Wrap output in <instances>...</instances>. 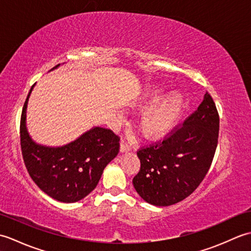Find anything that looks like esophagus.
I'll return each instance as SVG.
<instances>
[{
	"instance_id": "esophagus-1",
	"label": "esophagus",
	"mask_w": 251,
	"mask_h": 251,
	"mask_svg": "<svg viewBox=\"0 0 251 251\" xmlns=\"http://www.w3.org/2000/svg\"><path fill=\"white\" fill-rule=\"evenodd\" d=\"M121 152H127L131 150V146L128 145L125 140H121Z\"/></svg>"
}]
</instances>
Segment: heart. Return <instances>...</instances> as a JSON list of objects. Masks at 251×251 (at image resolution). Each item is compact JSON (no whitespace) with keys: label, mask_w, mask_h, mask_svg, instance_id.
Listing matches in <instances>:
<instances>
[{"label":"heart","mask_w":251,"mask_h":251,"mask_svg":"<svg viewBox=\"0 0 251 251\" xmlns=\"http://www.w3.org/2000/svg\"><path fill=\"white\" fill-rule=\"evenodd\" d=\"M149 101L153 102L156 94L151 93L148 96ZM183 106V98L178 93L169 95L149 110L140 121L139 128L146 138H156L166 134L178 121Z\"/></svg>","instance_id":"1"}]
</instances>
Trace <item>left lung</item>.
Listing matches in <instances>:
<instances>
[{"label": "left lung", "instance_id": "8db88e82", "mask_svg": "<svg viewBox=\"0 0 251 251\" xmlns=\"http://www.w3.org/2000/svg\"><path fill=\"white\" fill-rule=\"evenodd\" d=\"M219 123L215 101L206 93L182 124L137 151L140 170L132 179L137 193L155 206L174 205L193 193L211 166Z\"/></svg>", "mask_w": 251, "mask_h": 251}]
</instances>
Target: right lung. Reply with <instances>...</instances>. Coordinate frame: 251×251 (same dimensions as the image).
I'll return each instance as SVG.
<instances>
[{"label":"right lung","mask_w":251,"mask_h":251,"mask_svg":"<svg viewBox=\"0 0 251 251\" xmlns=\"http://www.w3.org/2000/svg\"><path fill=\"white\" fill-rule=\"evenodd\" d=\"M33 86L20 119V147L25 168L35 184L49 196L62 202L77 201L97 186L103 169L120 151V137L111 129L94 127L63 147L36 145L25 127L26 104Z\"/></svg>","instance_id":"right-lung-1"}]
</instances>
